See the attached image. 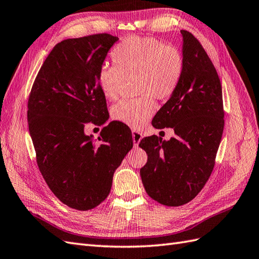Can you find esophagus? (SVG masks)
Masks as SVG:
<instances>
[{
    "label": "esophagus",
    "mask_w": 259,
    "mask_h": 259,
    "mask_svg": "<svg viewBox=\"0 0 259 259\" xmlns=\"http://www.w3.org/2000/svg\"><path fill=\"white\" fill-rule=\"evenodd\" d=\"M132 136H133V143H134V147L137 148L138 147V144H140L141 140H142V133H140V132L136 131V130H133L132 131Z\"/></svg>",
    "instance_id": "obj_1"
}]
</instances>
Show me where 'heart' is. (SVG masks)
I'll use <instances>...</instances> for the list:
<instances>
[{"instance_id":"1","label":"heart","mask_w":259,"mask_h":259,"mask_svg":"<svg viewBox=\"0 0 259 259\" xmlns=\"http://www.w3.org/2000/svg\"><path fill=\"white\" fill-rule=\"evenodd\" d=\"M111 58L114 66H102L97 75L103 96L116 99L123 78L132 77L140 94L137 99L113 105L111 116L131 127H141L155 112L154 98L168 99L178 88L185 68L184 56L178 47L153 37L130 36L113 47Z\"/></svg>"}]
</instances>
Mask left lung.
Returning a JSON list of instances; mask_svg holds the SVG:
<instances>
[{
    "mask_svg": "<svg viewBox=\"0 0 259 259\" xmlns=\"http://www.w3.org/2000/svg\"><path fill=\"white\" fill-rule=\"evenodd\" d=\"M182 35L185 68L177 89L153 118L154 127H170L175 137H145L147 153L141 169L145 190L168 206L184 205L197 197L209 180L224 128L222 87L219 74L200 41Z\"/></svg>",
    "mask_w": 259,
    "mask_h": 259,
    "instance_id": "8db88e82",
    "label": "left lung"
}]
</instances>
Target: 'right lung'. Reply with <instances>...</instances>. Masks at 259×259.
<instances>
[{"label": "right lung", "mask_w": 259, "mask_h": 259, "mask_svg": "<svg viewBox=\"0 0 259 259\" xmlns=\"http://www.w3.org/2000/svg\"><path fill=\"white\" fill-rule=\"evenodd\" d=\"M118 37L96 34L57 44L34 81L27 119L37 165L50 190L79 211L108 197L113 175L133 148L131 130L111 122L98 141L84 134L89 124L109 118L98 71Z\"/></svg>", "instance_id": "add662e5"}]
</instances>
